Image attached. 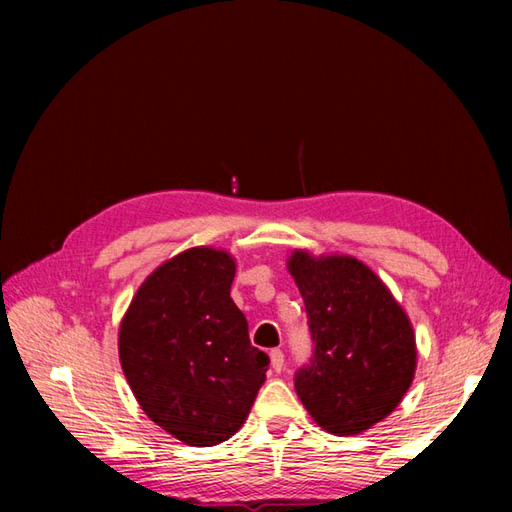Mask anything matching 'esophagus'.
I'll list each match as a JSON object with an SVG mask.
<instances>
[{
	"label": "esophagus",
	"mask_w": 512,
	"mask_h": 512,
	"mask_svg": "<svg viewBox=\"0 0 512 512\" xmlns=\"http://www.w3.org/2000/svg\"><path fill=\"white\" fill-rule=\"evenodd\" d=\"M270 367H273V372H277V374L284 369V352L281 350L270 352Z\"/></svg>",
	"instance_id": "1"
}]
</instances>
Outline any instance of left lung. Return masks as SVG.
I'll list each match as a JSON object with an SVG mask.
<instances>
[{
    "label": "left lung",
    "instance_id": "8db88e82",
    "mask_svg": "<svg viewBox=\"0 0 512 512\" xmlns=\"http://www.w3.org/2000/svg\"><path fill=\"white\" fill-rule=\"evenodd\" d=\"M306 303L310 363L295 389L314 422L334 436H354L394 411L416 372V336L387 286L354 257L288 259Z\"/></svg>",
    "mask_w": 512,
    "mask_h": 512
}]
</instances>
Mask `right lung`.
Masks as SVG:
<instances>
[{
    "label": "right lung",
    "mask_w": 512,
    "mask_h": 512,
    "mask_svg": "<svg viewBox=\"0 0 512 512\" xmlns=\"http://www.w3.org/2000/svg\"><path fill=\"white\" fill-rule=\"evenodd\" d=\"M233 277L235 259L224 250H184L145 279L118 332L138 405L191 447L235 436L266 380L270 358L250 345Z\"/></svg>",
    "instance_id": "right-lung-1"
}]
</instances>
